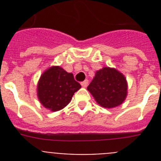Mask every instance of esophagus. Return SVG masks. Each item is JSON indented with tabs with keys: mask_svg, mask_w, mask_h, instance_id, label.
<instances>
[{
	"mask_svg": "<svg viewBox=\"0 0 161 161\" xmlns=\"http://www.w3.org/2000/svg\"><path fill=\"white\" fill-rule=\"evenodd\" d=\"M88 85H89V80H84L83 82H81L82 87L86 88L88 86Z\"/></svg>",
	"mask_w": 161,
	"mask_h": 161,
	"instance_id": "esophagus-1",
	"label": "esophagus"
}]
</instances>
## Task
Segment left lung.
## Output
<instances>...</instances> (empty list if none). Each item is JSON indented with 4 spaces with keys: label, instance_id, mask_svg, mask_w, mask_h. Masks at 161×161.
I'll return each instance as SVG.
<instances>
[{
    "label": "left lung",
    "instance_id": "left-lung-1",
    "mask_svg": "<svg viewBox=\"0 0 161 161\" xmlns=\"http://www.w3.org/2000/svg\"><path fill=\"white\" fill-rule=\"evenodd\" d=\"M127 88V81L122 72L116 68L104 67L97 71L87 89L98 105L110 109L124 102Z\"/></svg>",
    "mask_w": 161,
    "mask_h": 161
}]
</instances>
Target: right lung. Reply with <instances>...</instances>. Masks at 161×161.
<instances>
[{"instance_id": "right-lung-1", "label": "right lung", "mask_w": 161, "mask_h": 161, "mask_svg": "<svg viewBox=\"0 0 161 161\" xmlns=\"http://www.w3.org/2000/svg\"><path fill=\"white\" fill-rule=\"evenodd\" d=\"M81 88L68 73L59 66H52L44 71L37 85L38 101L52 112L64 109L72 100L75 92Z\"/></svg>"}]
</instances>
